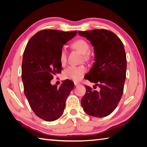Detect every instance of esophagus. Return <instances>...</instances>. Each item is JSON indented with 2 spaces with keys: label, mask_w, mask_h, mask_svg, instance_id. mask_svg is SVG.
Listing matches in <instances>:
<instances>
[{
  "label": "esophagus",
  "mask_w": 147,
  "mask_h": 147,
  "mask_svg": "<svg viewBox=\"0 0 147 147\" xmlns=\"http://www.w3.org/2000/svg\"><path fill=\"white\" fill-rule=\"evenodd\" d=\"M74 86H78L80 85V84L79 82H74Z\"/></svg>",
  "instance_id": "obj_1"
}]
</instances>
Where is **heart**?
<instances>
[{
    "instance_id": "obj_1",
    "label": "heart",
    "mask_w": 147,
    "mask_h": 147,
    "mask_svg": "<svg viewBox=\"0 0 147 147\" xmlns=\"http://www.w3.org/2000/svg\"><path fill=\"white\" fill-rule=\"evenodd\" d=\"M73 46L80 53L84 55V59H88V53L90 51V46L86 41L84 39H78L74 42ZM67 60V50L63 47L62 48L59 54V61L63 65ZM87 69L84 65L80 66H69L64 69L62 73L63 78L71 80L73 81H79L82 78L84 74L86 73Z\"/></svg>"
}]
</instances>
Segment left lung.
Wrapping results in <instances>:
<instances>
[{
  "label": "left lung",
  "instance_id": "left-lung-1",
  "mask_svg": "<svg viewBox=\"0 0 147 147\" xmlns=\"http://www.w3.org/2000/svg\"><path fill=\"white\" fill-rule=\"evenodd\" d=\"M78 33L94 47L95 61L86 79L96 84L94 87L100 88L98 91L86 86V93L81 100L82 106L88 115L104 117L113 112L123 93L126 72L123 43L113 32L107 30L78 31Z\"/></svg>",
  "mask_w": 147,
  "mask_h": 147
}]
</instances>
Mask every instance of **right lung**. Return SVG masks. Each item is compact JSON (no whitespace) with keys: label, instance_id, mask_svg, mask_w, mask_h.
<instances>
[{"label":"right lung","instance_id":"add662e5","mask_svg":"<svg viewBox=\"0 0 147 147\" xmlns=\"http://www.w3.org/2000/svg\"><path fill=\"white\" fill-rule=\"evenodd\" d=\"M76 34V31L43 30L32 37L24 50L22 63L24 94L35 114L46 121L60 117L74 88L69 80L63 81L59 88L51 81L54 75L61 73V49Z\"/></svg>","mask_w":147,"mask_h":147}]
</instances>
